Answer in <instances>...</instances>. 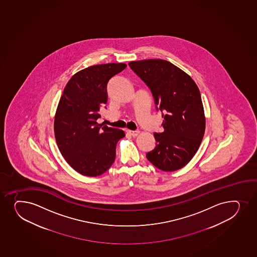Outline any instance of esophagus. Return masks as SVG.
Here are the masks:
<instances>
[{
	"label": "esophagus",
	"instance_id": "34e87169",
	"mask_svg": "<svg viewBox=\"0 0 257 257\" xmlns=\"http://www.w3.org/2000/svg\"><path fill=\"white\" fill-rule=\"evenodd\" d=\"M127 133H129L130 135L133 136V137H136V136L138 135V133H139V131H127Z\"/></svg>",
	"mask_w": 257,
	"mask_h": 257
}]
</instances>
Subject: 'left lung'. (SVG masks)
<instances>
[{
    "instance_id": "left-lung-1",
    "label": "left lung",
    "mask_w": 257,
    "mask_h": 257,
    "mask_svg": "<svg viewBox=\"0 0 257 257\" xmlns=\"http://www.w3.org/2000/svg\"><path fill=\"white\" fill-rule=\"evenodd\" d=\"M129 66L152 93L161 111L162 133H155V149L146 157L155 167L174 171L196 154L205 129L204 107L193 79L178 67L162 59L130 62Z\"/></svg>"
}]
</instances>
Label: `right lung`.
<instances>
[{
    "label": "right lung",
    "instance_id": "obj_1",
    "mask_svg": "<svg viewBox=\"0 0 257 257\" xmlns=\"http://www.w3.org/2000/svg\"><path fill=\"white\" fill-rule=\"evenodd\" d=\"M125 68L124 64L88 67L73 75L63 91L54 119L56 142L68 164L80 174L100 176L115 160L116 144L124 133L98 124L97 119L108 99L109 80Z\"/></svg>",
    "mask_w": 257,
    "mask_h": 257
}]
</instances>
